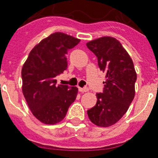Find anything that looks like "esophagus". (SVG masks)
Instances as JSON below:
<instances>
[{"mask_svg":"<svg viewBox=\"0 0 158 158\" xmlns=\"http://www.w3.org/2000/svg\"><path fill=\"white\" fill-rule=\"evenodd\" d=\"M79 91H80L81 93H85V92H88L89 91V89L86 88V87H85V88H81L79 87Z\"/></svg>","mask_w":158,"mask_h":158,"instance_id":"obj_1","label":"esophagus"}]
</instances>
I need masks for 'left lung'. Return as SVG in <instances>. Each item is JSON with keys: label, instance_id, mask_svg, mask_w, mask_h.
<instances>
[{"label": "left lung", "instance_id": "8db88e82", "mask_svg": "<svg viewBox=\"0 0 158 158\" xmlns=\"http://www.w3.org/2000/svg\"><path fill=\"white\" fill-rule=\"evenodd\" d=\"M86 46L97 56L98 67L106 74L103 93L96 94L97 103L87 114L94 124L110 127L123 116L135 97L133 61L120 42L113 37L98 38L88 42Z\"/></svg>", "mask_w": 158, "mask_h": 158}]
</instances>
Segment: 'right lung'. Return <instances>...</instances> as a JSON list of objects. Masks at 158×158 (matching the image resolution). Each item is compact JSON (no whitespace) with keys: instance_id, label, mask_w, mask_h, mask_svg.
<instances>
[{"instance_id":"1","label":"right lung","mask_w":158,"mask_h":158,"mask_svg":"<svg viewBox=\"0 0 158 158\" xmlns=\"http://www.w3.org/2000/svg\"><path fill=\"white\" fill-rule=\"evenodd\" d=\"M79 42L62 32L52 34L34 47L23 64V95L33 115L41 123H60L76 99L78 89L56 85V77L67 69L68 51Z\"/></svg>"}]
</instances>
